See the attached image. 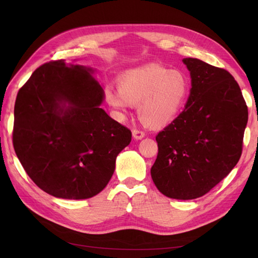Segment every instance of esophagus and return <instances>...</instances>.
Returning a JSON list of instances; mask_svg holds the SVG:
<instances>
[{
  "label": "esophagus",
  "mask_w": 258,
  "mask_h": 258,
  "mask_svg": "<svg viewBox=\"0 0 258 258\" xmlns=\"http://www.w3.org/2000/svg\"><path fill=\"white\" fill-rule=\"evenodd\" d=\"M132 135H134V138L137 140H141L142 138L145 137V132L140 130V129H132Z\"/></svg>",
  "instance_id": "obj_1"
}]
</instances>
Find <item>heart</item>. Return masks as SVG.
Returning <instances> with one entry per match:
<instances>
[{
  "mask_svg": "<svg viewBox=\"0 0 258 258\" xmlns=\"http://www.w3.org/2000/svg\"><path fill=\"white\" fill-rule=\"evenodd\" d=\"M189 91L187 76L178 70L157 64L132 69L123 73L118 88L107 87V103L119 113L139 105L141 120L152 127H160L175 118Z\"/></svg>",
  "mask_w": 258,
  "mask_h": 258,
  "instance_id": "obj_1",
  "label": "heart"
}]
</instances>
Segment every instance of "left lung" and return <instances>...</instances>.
Here are the masks:
<instances>
[{
    "mask_svg": "<svg viewBox=\"0 0 258 258\" xmlns=\"http://www.w3.org/2000/svg\"><path fill=\"white\" fill-rule=\"evenodd\" d=\"M183 62L190 72V95L184 111L156 136L151 174L165 196L189 200L209 192L237 165L248 112L228 71L195 58Z\"/></svg>",
    "mask_w": 258,
    "mask_h": 258,
    "instance_id": "8db88e82",
    "label": "left lung"
}]
</instances>
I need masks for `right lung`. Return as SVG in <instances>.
I'll return each instance as SVG.
<instances>
[{
	"mask_svg": "<svg viewBox=\"0 0 258 258\" xmlns=\"http://www.w3.org/2000/svg\"><path fill=\"white\" fill-rule=\"evenodd\" d=\"M82 66L53 60L17 93L13 144L30 178L53 197L87 199L110 182L131 131L100 104L104 93Z\"/></svg>",
	"mask_w": 258,
	"mask_h": 258,
	"instance_id": "right-lung-1",
	"label": "right lung"
}]
</instances>
